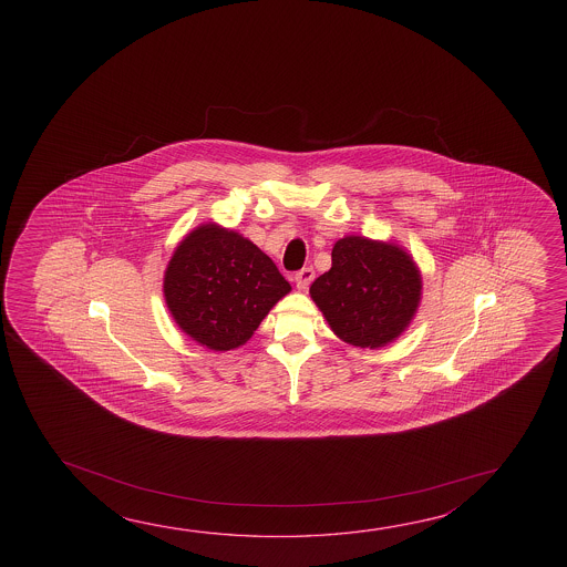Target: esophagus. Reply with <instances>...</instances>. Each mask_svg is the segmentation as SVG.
Instances as JSON below:
<instances>
[{
	"mask_svg": "<svg viewBox=\"0 0 567 567\" xmlns=\"http://www.w3.org/2000/svg\"><path fill=\"white\" fill-rule=\"evenodd\" d=\"M312 280H315V269H310V267L298 270L297 275H295V282H297V288H300V290H307Z\"/></svg>",
	"mask_w": 567,
	"mask_h": 567,
	"instance_id": "obj_1",
	"label": "esophagus"
}]
</instances>
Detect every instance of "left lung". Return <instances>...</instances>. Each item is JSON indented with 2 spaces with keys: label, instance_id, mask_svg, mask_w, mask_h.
I'll list each match as a JSON object with an SVG mask.
<instances>
[{
  "label": "left lung",
  "instance_id": "left-lung-1",
  "mask_svg": "<svg viewBox=\"0 0 567 567\" xmlns=\"http://www.w3.org/2000/svg\"><path fill=\"white\" fill-rule=\"evenodd\" d=\"M310 295L343 342L381 348L415 315L421 275L395 245L343 237L332 249V269L312 282Z\"/></svg>",
  "mask_w": 567,
  "mask_h": 567
}]
</instances>
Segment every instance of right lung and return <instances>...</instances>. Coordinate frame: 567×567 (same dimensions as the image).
I'll return each instance as SVG.
<instances>
[{
    "label": "right lung",
    "mask_w": 567,
    "mask_h": 567,
    "mask_svg": "<svg viewBox=\"0 0 567 567\" xmlns=\"http://www.w3.org/2000/svg\"><path fill=\"white\" fill-rule=\"evenodd\" d=\"M288 290V280L257 245L214 224L177 245L164 277L177 326L217 352L247 342Z\"/></svg>",
    "instance_id": "obj_1"
}]
</instances>
